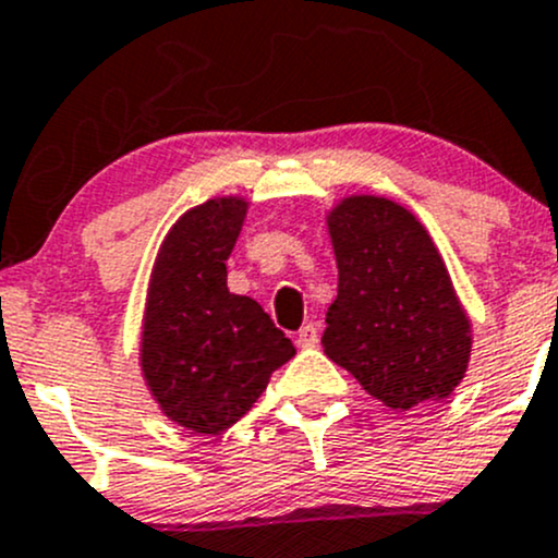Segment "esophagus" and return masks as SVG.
Returning <instances> with one entry per match:
<instances>
[{
  "instance_id": "esophagus-1",
  "label": "esophagus",
  "mask_w": 558,
  "mask_h": 558,
  "mask_svg": "<svg viewBox=\"0 0 558 558\" xmlns=\"http://www.w3.org/2000/svg\"><path fill=\"white\" fill-rule=\"evenodd\" d=\"M317 341H319V330H317V325H314V322H308V325H303L301 330H298L295 343H298V347H301V349L317 347Z\"/></svg>"
}]
</instances>
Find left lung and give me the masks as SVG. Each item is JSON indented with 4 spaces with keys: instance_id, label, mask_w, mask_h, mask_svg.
Wrapping results in <instances>:
<instances>
[{
    "instance_id": "8db88e82",
    "label": "left lung",
    "mask_w": 558,
    "mask_h": 558,
    "mask_svg": "<svg viewBox=\"0 0 558 558\" xmlns=\"http://www.w3.org/2000/svg\"><path fill=\"white\" fill-rule=\"evenodd\" d=\"M325 222L338 266L327 357L395 411L449 398L468 373L473 325L427 228L367 193L332 204Z\"/></svg>"
}]
</instances>
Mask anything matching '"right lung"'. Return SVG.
Masks as SVG:
<instances>
[{"mask_svg": "<svg viewBox=\"0 0 558 558\" xmlns=\"http://www.w3.org/2000/svg\"><path fill=\"white\" fill-rule=\"evenodd\" d=\"M244 195H215L169 228L142 314L140 367L160 413L220 435L257 403L295 354L257 301L228 290L226 260L246 220Z\"/></svg>", "mask_w": 558, "mask_h": 558, "instance_id": "add662e5", "label": "right lung"}]
</instances>
